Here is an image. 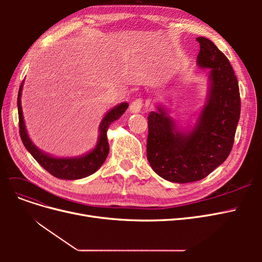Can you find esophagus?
Masks as SVG:
<instances>
[{
    "label": "esophagus",
    "mask_w": 262,
    "mask_h": 262,
    "mask_svg": "<svg viewBox=\"0 0 262 262\" xmlns=\"http://www.w3.org/2000/svg\"><path fill=\"white\" fill-rule=\"evenodd\" d=\"M142 106H143V100H142V98H137L136 100H133L132 104L130 105V112L132 114H138L141 112Z\"/></svg>",
    "instance_id": "1"
}]
</instances>
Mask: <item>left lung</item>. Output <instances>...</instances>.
Returning <instances> with one entry per match:
<instances>
[{
	"mask_svg": "<svg viewBox=\"0 0 262 262\" xmlns=\"http://www.w3.org/2000/svg\"><path fill=\"white\" fill-rule=\"evenodd\" d=\"M199 68L211 69L207 104L192 131H178L162 107L147 117L146 156L162 178L178 184L207 177L231 153L241 116L238 81L225 54L208 38L199 37Z\"/></svg>",
	"mask_w": 262,
	"mask_h": 262,
	"instance_id": "1",
	"label": "left lung"
}]
</instances>
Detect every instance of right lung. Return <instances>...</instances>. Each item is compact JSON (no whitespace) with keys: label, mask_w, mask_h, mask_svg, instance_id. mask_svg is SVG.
I'll return each instance as SVG.
<instances>
[{"label":"right lung","mask_w":262,"mask_h":262,"mask_svg":"<svg viewBox=\"0 0 262 262\" xmlns=\"http://www.w3.org/2000/svg\"><path fill=\"white\" fill-rule=\"evenodd\" d=\"M23 83L20 84L17 97V107H18V119H19V134L28 152L33 155L39 165L51 173L52 176L59 179H81L92 175L96 170L99 169L100 166L104 164L109 153V144L107 140V130L112 122L120 118L128 108V102H121L120 105L114 107L109 110L107 115L102 119L99 125V137L96 146L90 153L80 157H70V158H58L52 157L48 154L43 153L42 150L37 148L35 144L31 142L26 131L25 122L20 105Z\"/></svg>","instance_id":"add662e5"}]
</instances>
